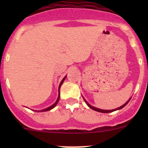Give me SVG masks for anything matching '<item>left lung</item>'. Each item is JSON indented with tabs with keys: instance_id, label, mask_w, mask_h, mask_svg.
Instances as JSON below:
<instances>
[{
	"instance_id": "1",
	"label": "left lung",
	"mask_w": 148,
	"mask_h": 148,
	"mask_svg": "<svg viewBox=\"0 0 148 148\" xmlns=\"http://www.w3.org/2000/svg\"><path fill=\"white\" fill-rule=\"evenodd\" d=\"M130 99H129V100H128L127 101V102L125 103V104H123L122 106H121V107H120V108H116V109H114V110H101V109H99V108H94V107H92V106H91V105H90V104H89L88 103H87V101H86V100H85V99H84V101H85V102H86V104H87V106H88L89 108H91V109H92V110H93L97 111V112H100V113H111V112H113V111H115V110H120V109H121V108H124V107H125V106H126L127 104V103L129 102V101H130Z\"/></svg>"
}]
</instances>
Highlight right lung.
I'll return each mask as SVG.
<instances>
[{"label": "right lung", "instance_id": "right-lung-1", "mask_svg": "<svg viewBox=\"0 0 148 148\" xmlns=\"http://www.w3.org/2000/svg\"><path fill=\"white\" fill-rule=\"evenodd\" d=\"M65 78H66V76H65L64 78H63V79H62V81H61V83H60V84H59V87H58V91H60V87H61V84H63V82H64V81ZM59 98H60V93H59V95H58V99H57V101H56V103H54V104H53V105H52V106H50V107H49V108H47V109H44V110H40V112H44V111H47V110H51V109H53V108H54L55 107H56V104H58V101H59Z\"/></svg>", "mask_w": 148, "mask_h": 148}]
</instances>
